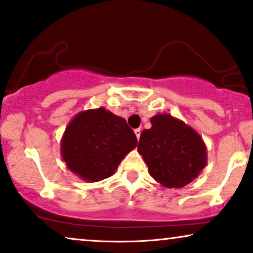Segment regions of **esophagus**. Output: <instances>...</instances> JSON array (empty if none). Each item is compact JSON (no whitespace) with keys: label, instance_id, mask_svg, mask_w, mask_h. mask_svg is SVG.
<instances>
[{"label":"esophagus","instance_id":"34e87169","mask_svg":"<svg viewBox=\"0 0 253 253\" xmlns=\"http://www.w3.org/2000/svg\"><path fill=\"white\" fill-rule=\"evenodd\" d=\"M140 133H142V130L140 129H134V134H136L137 139L139 140V137H140Z\"/></svg>","mask_w":253,"mask_h":253}]
</instances>
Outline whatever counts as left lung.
<instances>
[{
  "label": "left lung",
  "instance_id": "1",
  "mask_svg": "<svg viewBox=\"0 0 253 253\" xmlns=\"http://www.w3.org/2000/svg\"><path fill=\"white\" fill-rule=\"evenodd\" d=\"M151 129L140 133L137 150L160 185L180 188L192 182L207 164L202 137L178 119L158 114L151 119Z\"/></svg>",
  "mask_w": 253,
  "mask_h": 253
}]
</instances>
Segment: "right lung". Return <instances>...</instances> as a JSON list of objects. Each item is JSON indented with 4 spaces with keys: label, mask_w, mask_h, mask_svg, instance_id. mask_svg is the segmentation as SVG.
Listing matches in <instances>:
<instances>
[{
    "label": "right lung",
    "mask_w": 253,
    "mask_h": 253,
    "mask_svg": "<svg viewBox=\"0 0 253 253\" xmlns=\"http://www.w3.org/2000/svg\"><path fill=\"white\" fill-rule=\"evenodd\" d=\"M137 146L126 121L104 108L81 111L68 124L61 139V157L70 170L88 182L111 176Z\"/></svg>",
    "instance_id": "right-lung-1"
}]
</instances>
